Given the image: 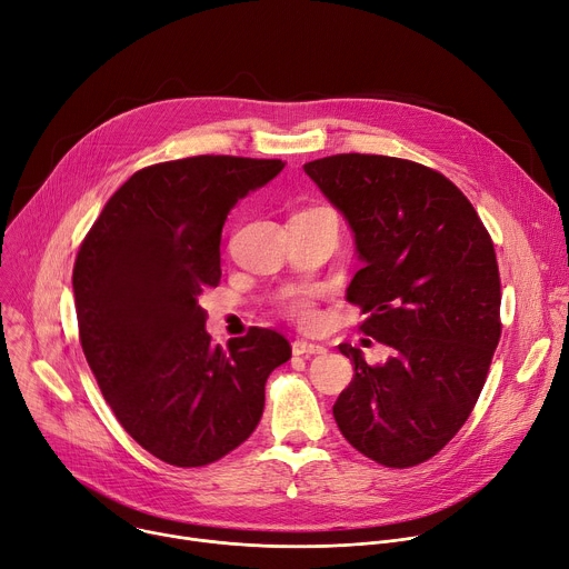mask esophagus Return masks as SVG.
Segmentation results:
<instances>
[{
    "mask_svg": "<svg viewBox=\"0 0 569 569\" xmlns=\"http://www.w3.org/2000/svg\"><path fill=\"white\" fill-rule=\"evenodd\" d=\"M291 351L293 356H315V353H323L326 349L321 345H315V342H303V340H296L291 345Z\"/></svg>",
    "mask_w": 569,
    "mask_h": 569,
    "instance_id": "obj_1",
    "label": "esophagus"
}]
</instances>
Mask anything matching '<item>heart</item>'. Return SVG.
Segmentation results:
<instances>
[{
    "label": "heart",
    "instance_id": "1",
    "mask_svg": "<svg viewBox=\"0 0 569 569\" xmlns=\"http://www.w3.org/2000/svg\"><path fill=\"white\" fill-rule=\"evenodd\" d=\"M287 312L298 319L300 323H315L317 321V315H315V308L310 300L306 296H296L293 300H289L287 306Z\"/></svg>",
    "mask_w": 569,
    "mask_h": 569
}]
</instances>
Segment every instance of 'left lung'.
<instances>
[{
	"mask_svg": "<svg viewBox=\"0 0 569 569\" xmlns=\"http://www.w3.org/2000/svg\"><path fill=\"white\" fill-rule=\"evenodd\" d=\"M356 243L347 298L360 330L390 347L381 365L340 345L356 377L332 416L365 457L407 469L437 455L471 416L500 338L493 243L473 204L425 164L340 153L303 164Z\"/></svg>",
	"mask_w": 569,
	"mask_h": 569,
	"instance_id": "obj_1",
	"label": "left lung"
}]
</instances>
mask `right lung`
Listing matches in <instances>:
<instances>
[{"label":"right lung","mask_w":569,"mask_h":569,"mask_svg":"<svg viewBox=\"0 0 569 569\" xmlns=\"http://www.w3.org/2000/svg\"><path fill=\"white\" fill-rule=\"evenodd\" d=\"M282 167L233 156L144 167L108 199L78 252L87 362L123 429L172 466H207L239 448L261 418L266 379L291 356L269 328L211 345L199 306L220 282L227 213Z\"/></svg>","instance_id":"1"}]
</instances>
